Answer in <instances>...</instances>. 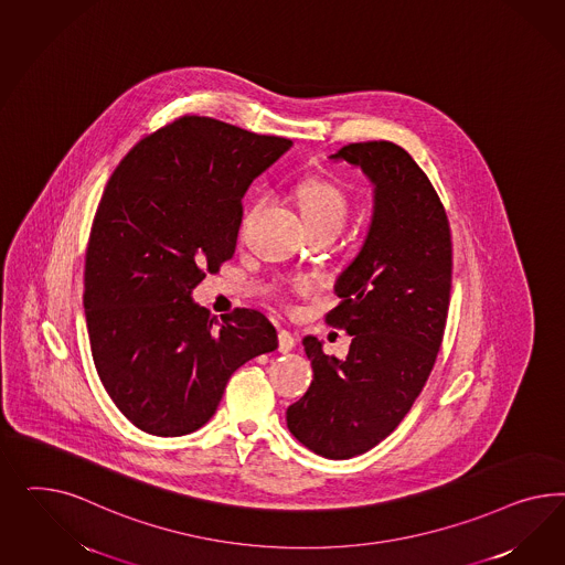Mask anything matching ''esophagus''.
<instances>
[{
    "instance_id": "34e87169",
    "label": "esophagus",
    "mask_w": 565,
    "mask_h": 565,
    "mask_svg": "<svg viewBox=\"0 0 565 565\" xmlns=\"http://www.w3.org/2000/svg\"><path fill=\"white\" fill-rule=\"evenodd\" d=\"M277 342H279V352H284V354H288V352H291V350L296 348V338L291 335L290 331H286V329H281V331L277 333Z\"/></svg>"
}]
</instances>
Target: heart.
Wrapping results in <instances>:
<instances>
[{
    "mask_svg": "<svg viewBox=\"0 0 565 565\" xmlns=\"http://www.w3.org/2000/svg\"><path fill=\"white\" fill-rule=\"evenodd\" d=\"M298 205H300L308 230L323 227V225L342 230L345 217H348V209H350L342 190L327 180H319V178L305 180L298 186ZM308 288H310V284L307 279L296 281V290L305 291Z\"/></svg>",
    "mask_w": 565,
    "mask_h": 565,
    "instance_id": "b5f03b06",
    "label": "heart"
}]
</instances>
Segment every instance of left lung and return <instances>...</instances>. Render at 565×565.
I'll list each match as a JSON object with an SVG mask.
<instances>
[{"label":"left lung","mask_w":565,"mask_h":565,"mask_svg":"<svg viewBox=\"0 0 565 565\" xmlns=\"http://www.w3.org/2000/svg\"><path fill=\"white\" fill-rule=\"evenodd\" d=\"M329 159L373 184L369 232L335 281L340 305L327 312L352 343L335 359L315 335L302 340L315 379L286 420L310 451L348 460L394 433L427 383L449 308L451 234L427 173L402 147L354 142Z\"/></svg>","instance_id":"8db88e82"}]
</instances>
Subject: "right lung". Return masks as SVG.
Listing matches in <instances>:
<instances>
[{
	"label": "right lung",
	"instance_id": "right-lung-1",
	"mask_svg": "<svg viewBox=\"0 0 565 565\" xmlns=\"http://www.w3.org/2000/svg\"><path fill=\"white\" fill-rule=\"evenodd\" d=\"M291 140L184 116L142 138L103 190L85 263L90 352L135 427L180 437L203 427L248 360L277 333L253 308L222 323L192 300L236 250L242 199Z\"/></svg>",
	"mask_w": 565,
	"mask_h": 565
}]
</instances>
